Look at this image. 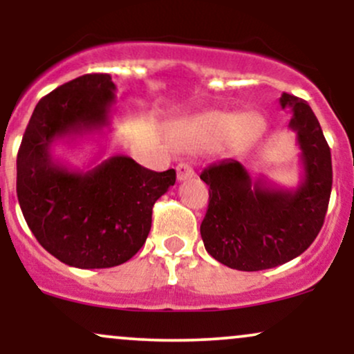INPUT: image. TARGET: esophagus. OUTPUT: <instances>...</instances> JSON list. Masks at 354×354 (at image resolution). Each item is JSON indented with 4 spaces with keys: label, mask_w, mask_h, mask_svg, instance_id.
<instances>
[{
    "label": "esophagus",
    "mask_w": 354,
    "mask_h": 354,
    "mask_svg": "<svg viewBox=\"0 0 354 354\" xmlns=\"http://www.w3.org/2000/svg\"><path fill=\"white\" fill-rule=\"evenodd\" d=\"M176 171H178V181H186V180H191V178H194V169L186 163L178 165Z\"/></svg>",
    "instance_id": "obj_1"
}]
</instances>
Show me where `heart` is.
<instances>
[{
	"label": "heart",
	"instance_id": "1",
	"mask_svg": "<svg viewBox=\"0 0 354 354\" xmlns=\"http://www.w3.org/2000/svg\"><path fill=\"white\" fill-rule=\"evenodd\" d=\"M263 120L254 113L236 116L223 111H206L174 123L171 141L188 153L214 151L228 141L246 143L261 133Z\"/></svg>",
	"mask_w": 354,
	"mask_h": 354
}]
</instances>
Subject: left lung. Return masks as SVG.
<instances>
[{
	"mask_svg": "<svg viewBox=\"0 0 354 354\" xmlns=\"http://www.w3.org/2000/svg\"><path fill=\"white\" fill-rule=\"evenodd\" d=\"M279 104L293 111L288 128L301 149L296 188H281L265 176L253 180L236 160L211 165L200 174L209 186L203 243L216 261L233 270H270L304 253L318 236L330 203L331 151L315 113L288 93Z\"/></svg>",
	"mask_w": 354,
	"mask_h": 354,
	"instance_id": "8db88e82",
	"label": "left lung"
}]
</instances>
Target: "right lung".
<instances>
[{"label":"right lung","instance_id":"obj_1","mask_svg":"<svg viewBox=\"0 0 354 354\" xmlns=\"http://www.w3.org/2000/svg\"><path fill=\"white\" fill-rule=\"evenodd\" d=\"M116 86L109 75H83L36 104L16 160V193L31 233L48 253L81 270L131 259L151 230L153 205L176 181L123 154L89 169L55 158L58 143H75L111 124Z\"/></svg>","mask_w":354,"mask_h":354}]
</instances>
